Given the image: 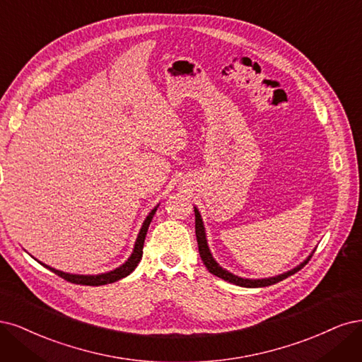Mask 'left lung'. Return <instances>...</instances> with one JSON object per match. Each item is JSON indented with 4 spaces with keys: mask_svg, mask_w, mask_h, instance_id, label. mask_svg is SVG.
<instances>
[{
    "mask_svg": "<svg viewBox=\"0 0 362 362\" xmlns=\"http://www.w3.org/2000/svg\"><path fill=\"white\" fill-rule=\"evenodd\" d=\"M194 212H195V236H197V242H198V252H200V257H202L203 263L206 264L207 271L211 272V274H214V275H216V276H219V278H223L224 281L233 283V284L240 286V287H250V288L272 286V284H276V283H279V281H283V279H286L287 276L296 274L298 271H300L302 267H304V266L308 263V260H310V257H311V255H310V257H308L304 263H300L298 267H295L293 271H288V272H286V274H283V275H278V276H274V278H266V279H247V278H239V276H236V275H233V274L227 272L226 269H223V267H221V266L214 260L211 251H209L207 242H206V235H204V227H203L202 216H200V214H198L197 209H195Z\"/></svg>",
    "mask_w": 362,
    "mask_h": 362,
    "instance_id": "8db88e82",
    "label": "left lung"
}]
</instances>
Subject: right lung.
I'll return each mask as SVG.
<instances>
[{
    "mask_svg": "<svg viewBox=\"0 0 362 362\" xmlns=\"http://www.w3.org/2000/svg\"><path fill=\"white\" fill-rule=\"evenodd\" d=\"M156 212V209H153L148 214V216L146 218L144 224L141 227V231H139V235L136 238V242H135V248H134V252L129 259H127V262L124 264H122L120 267H117V269H114L111 272H107V274H100V275H72V274H64L62 271H57L54 269V267H49L43 264L45 267H48L49 271H52L55 275L62 276L63 279H66V281L69 283H74V284H81V286H103V284H110V283H115L119 281V279L124 278L129 275L135 267L138 266L139 260H141L143 257V247H144V239H146V235H147V230H148V226L151 223V218H153Z\"/></svg>",
    "mask_w": 362,
    "mask_h": 362,
    "instance_id": "obj_1",
    "label": "right lung"
}]
</instances>
